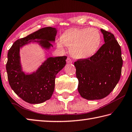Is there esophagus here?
<instances>
[{
    "mask_svg": "<svg viewBox=\"0 0 132 132\" xmlns=\"http://www.w3.org/2000/svg\"><path fill=\"white\" fill-rule=\"evenodd\" d=\"M66 62L68 63H72V61H71V59L70 58H68L66 59Z\"/></svg>",
    "mask_w": 132,
    "mask_h": 132,
    "instance_id": "esophagus-1",
    "label": "esophagus"
}]
</instances>
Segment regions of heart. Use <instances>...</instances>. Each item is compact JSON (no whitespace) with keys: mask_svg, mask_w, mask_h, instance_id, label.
Returning a JSON list of instances; mask_svg holds the SVG:
<instances>
[{"mask_svg":"<svg viewBox=\"0 0 132 132\" xmlns=\"http://www.w3.org/2000/svg\"><path fill=\"white\" fill-rule=\"evenodd\" d=\"M102 37L95 28L71 29L64 32L57 47L63 49V44L70 48L71 56L77 59H86L93 55L99 49Z\"/></svg>","mask_w":132,"mask_h":132,"instance_id":"heart-1","label":"heart"}]
</instances>
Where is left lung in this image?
Instances as JSON below:
<instances>
[{
  "label": "left lung",
  "instance_id": "obj_1",
  "mask_svg": "<svg viewBox=\"0 0 132 132\" xmlns=\"http://www.w3.org/2000/svg\"><path fill=\"white\" fill-rule=\"evenodd\" d=\"M104 44L96 53L87 59L74 62L78 90L87 100H99L106 97L120 79L123 60L121 47L114 35L101 29Z\"/></svg>",
  "mask_w": 132,
  "mask_h": 132
}]
</instances>
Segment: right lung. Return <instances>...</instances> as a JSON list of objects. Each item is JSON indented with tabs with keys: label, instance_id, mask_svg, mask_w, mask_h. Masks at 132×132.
Segmentation results:
<instances>
[{
	"label": "right lung",
	"instance_id": "right-lung-1",
	"mask_svg": "<svg viewBox=\"0 0 132 132\" xmlns=\"http://www.w3.org/2000/svg\"><path fill=\"white\" fill-rule=\"evenodd\" d=\"M57 30L55 28L45 27L16 40L9 50L6 70L9 84L19 97L30 104L42 103L50 99L55 88V77L66 63V56L50 57L35 73L27 75L23 72L20 61V48L30 40L39 43L43 48L53 47Z\"/></svg>",
	"mask_w": 132,
	"mask_h": 132
}]
</instances>
